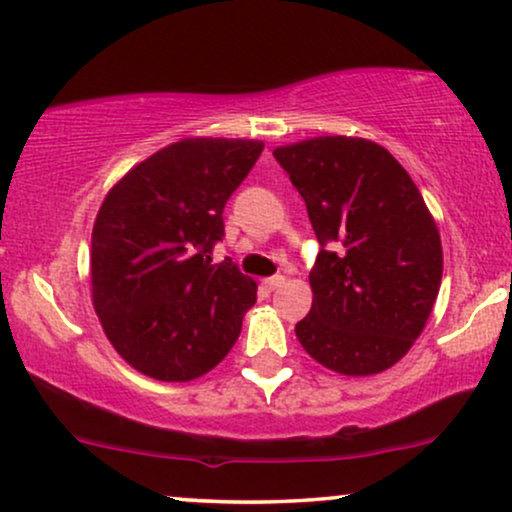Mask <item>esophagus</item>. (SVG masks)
I'll return each instance as SVG.
<instances>
[{"label": "esophagus", "mask_w": 512, "mask_h": 512, "mask_svg": "<svg viewBox=\"0 0 512 512\" xmlns=\"http://www.w3.org/2000/svg\"><path fill=\"white\" fill-rule=\"evenodd\" d=\"M283 283H285L283 276H271V278H264V281H262V285L267 290H276L278 285H283Z\"/></svg>", "instance_id": "34e87169"}]
</instances>
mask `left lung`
Segmentation results:
<instances>
[{"label": "left lung", "mask_w": 512, "mask_h": 512, "mask_svg": "<svg viewBox=\"0 0 512 512\" xmlns=\"http://www.w3.org/2000/svg\"><path fill=\"white\" fill-rule=\"evenodd\" d=\"M320 252L299 344L327 370H388L424 332L442 281L440 231L407 170L377 142L323 135L274 149Z\"/></svg>", "instance_id": "left-lung-1"}]
</instances>
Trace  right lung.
Segmentation results:
<instances>
[{
	"instance_id": "obj_1",
	"label": "right lung",
	"mask_w": 512,
	"mask_h": 512,
	"mask_svg": "<svg viewBox=\"0 0 512 512\" xmlns=\"http://www.w3.org/2000/svg\"><path fill=\"white\" fill-rule=\"evenodd\" d=\"M262 149V140L185 138L107 192L91 236V297L133 370L192 381L236 344L257 283L210 252L224 236V203Z\"/></svg>"
}]
</instances>
